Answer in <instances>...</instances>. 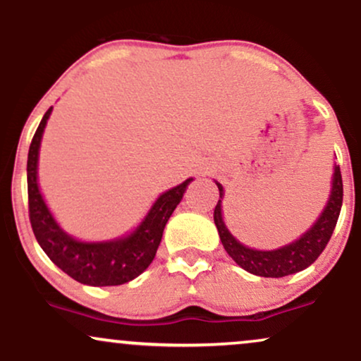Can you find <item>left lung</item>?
<instances>
[{
    "instance_id": "1",
    "label": "left lung",
    "mask_w": 361,
    "mask_h": 361,
    "mask_svg": "<svg viewBox=\"0 0 361 361\" xmlns=\"http://www.w3.org/2000/svg\"><path fill=\"white\" fill-rule=\"evenodd\" d=\"M219 188V202L214 210V222L219 231L224 250L233 258L243 270L252 273L256 276L264 279H281V276L293 275L305 268H309L324 251L326 244L329 243L336 227L339 212L343 205V180L339 166L334 163L333 176H331V192L324 209L319 214L316 222L305 231L300 238L293 239L292 243L275 247V250H256L234 238L224 222L222 200L224 186L215 181Z\"/></svg>"
}]
</instances>
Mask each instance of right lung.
<instances>
[{
	"label": "right lung",
	"instance_id": "obj_1",
	"mask_svg": "<svg viewBox=\"0 0 361 361\" xmlns=\"http://www.w3.org/2000/svg\"><path fill=\"white\" fill-rule=\"evenodd\" d=\"M51 114L52 106L40 120L27 161L28 214L37 243L56 267L82 285L111 287L137 279L154 259L166 222L193 178L161 193L130 233L105 241H81L62 229L45 204L39 186L40 144Z\"/></svg>",
	"mask_w": 361,
	"mask_h": 361
}]
</instances>
